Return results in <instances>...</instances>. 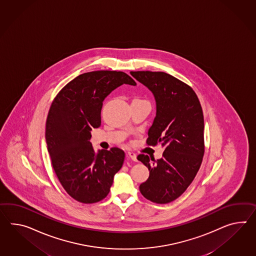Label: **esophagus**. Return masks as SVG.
Returning <instances> with one entry per match:
<instances>
[{"instance_id":"obj_1","label":"esophagus","mask_w":256,"mask_h":256,"mask_svg":"<svg viewBox=\"0 0 256 256\" xmlns=\"http://www.w3.org/2000/svg\"><path fill=\"white\" fill-rule=\"evenodd\" d=\"M126 156L131 159V160H133V161H137V156L134 154V152H128V154H126Z\"/></svg>"}]
</instances>
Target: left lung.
<instances>
[{
  "label": "left lung",
  "instance_id": "obj_1",
  "mask_svg": "<svg viewBox=\"0 0 256 256\" xmlns=\"http://www.w3.org/2000/svg\"><path fill=\"white\" fill-rule=\"evenodd\" d=\"M130 74L156 98V116L146 144H161L164 148L162 158L156 161L145 154L138 156V160L150 171L140 190L152 202L168 204L187 190L202 162L204 122L202 106L192 88L168 73L131 71Z\"/></svg>",
  "mask_w": 256,
  "mask_h": 256
}]
</instances>
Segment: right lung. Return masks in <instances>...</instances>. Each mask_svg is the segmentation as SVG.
<instances>
[{"instance_id":"right-lung-1","label":"right lung","mask_w":256,"mask_h":256,"mask_svg":"<svg viewBox=\"0 0 256 256\" xmlns=\"http://www.w3.org/2000/svg\"><path fill=\"white\" fill-rule=\"evenodd\" d=\"M136 85L124 72L99 70L78 76L58 92L46 120V142L52 168L64 190L82 204L104 199L125 152L112 147L96 154L90 130L100 126L106 96L123 85Z\"/></svg>"}]
</instances>
